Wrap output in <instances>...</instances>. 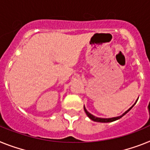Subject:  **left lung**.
<instances>
[{
  "instance_id": "1",
  "label": "left lung",
  "mask_w": 150,
  "mask_h": 150,
  "mask_svg": "<svg viewBox=\"0 0 150 150\" xmlns=\"http://www.w3.org/2000/svg\"><path fill=\"white\" fill-rule=\"evenodd\" d=\"M137 100H138V99H137ZM137 100H136V102L134 103V104H133V105H132V106L130 107V108H129L127 110H126V111L124 112V114H121V115H120V116H118V117H111V118L98 117H95V116H94V115H93V114H91V113H89V112L86 110V108H85V106H84V110H85V114H87V116H88V117L90 118L91 120H92L93 121L100 122V123H110V122H113V121H115V120H119V119H120V118H121L122 117H123V116H124L126 114H127V113H128V112H129V110H131L132 108H133V107L134 106V105H135L136 103H137Z\"/></svg>"
}]
</instances>
